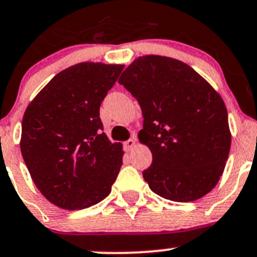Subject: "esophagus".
<instances>
[{
    "mask_svg": "<svg viewBox=\"0 0 257 257\" xmlns=\"http://www.w3.org/2000/svg\"><path fill=\"white\" fill-rule=\"evenodd\" d=\"M135 146H136V140L135 139H130L126 141V142H123V148H125V151L127 152L131 151Z\"/></svg>",
    "mask_w": 257,
    "mask_h": 257,
    "instance_id": "34e87169",
    "label": "esophagus"
}]
</instances>
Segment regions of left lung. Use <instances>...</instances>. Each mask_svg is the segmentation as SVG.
Listing matches in <instances>:
<instances>
[{
	"mask_svg": "<svg viewBox=\"0 0 257 257\" xmlns=\"http://www.w3.org/2000/svg\"><path fill=\"white\" fill-rule=\"evenodd\" d=\"M118 83L142 109L139 140L153 157L143 179L152 191L175 202L208 194L224 172L230 151L222 96L189 65L159 55L135 60Z\"/></svg>",
	"mask_w": 257,
	"mask_h": 257,
	"instance_id": "left-lung-1",
	"label": "left lung"
}]
</instances>
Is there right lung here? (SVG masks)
I'll return each instance as SVG.
<instances>
[{"mask_svg": "<svg viewBox=\"0 0 257 257\" xmlns=\"http://www.w3.org/2000/svg\"><path fill=\"white\" fill-rule=\"evenodd\" d=\"M123 65L81 62L57 73L30 101L21 151L35 186L63 209L96 205L111 191L122 145L111 143L99 117Z\"/></svg>", "mask_w": 257, "mask_h": 257, "instance_id": "add662e5", "label": "right lung"}]
</instances>
